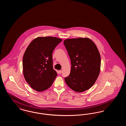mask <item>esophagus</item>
I'll return each mask as SVG.
<instances>
[{"mask_svg": "<svg viewBox=\"0 0 126 126\" xmlns=\"http://www.w3.org/2000/svg\"><path fill=\"white\" fill-rule=\"evenodd\" d=\"M62 72V70H59V73L60 74H61Z\"/></svg>", "mask_w": 126, "mask_h": 126, "instance_id": "34e87169", "label": "esophagus"}]
</instances>
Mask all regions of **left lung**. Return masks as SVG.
<instances>
[{"label": "left lung", "mask_w": 126, "mask_h": 126, "mask_svg": "<svg viewBox=\"0 0 126 126\" xmlns=\"http://www.w3.org/2000/svg\"><path fill=\"white\" fill-rule=\"evenodd\" d=\"M64 44L70 58V74L65 78L75 92L87 90L94 84L101 69V56L95 43L88 38L67 39Z\"/></svg>", "instance_id": "8db88e82"}]
</instances>
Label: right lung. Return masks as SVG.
Here are the masks:
<instances>
[{
	"mask_svg": "<svg viewBox=\"0 0 126 126\" xmlns=\"http://www.w3.org/2000/svg\"><path fill=\"white\" fill-rule=\"evenodd\" d=\"M62 39L55 37H38L26 49L23 59L25 80L37 92L48 89L57 73L53 68L52 52Z\"/></svg>",
	"mask_w": 126,
	"mask_h": 126,
	"instance_id": "1",
	"label": "right lung"
}]
</instances>
